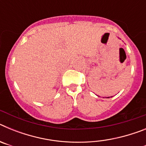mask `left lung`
Masks as SVG:
<instances>
[{
	"label": "left lung",
	"instance_id": "8db88e82",
	"mask_svg": "<svg viewBox=\"0 0 146 146\" xmlns=\"http://www.w3.org/2000/svg\"><path fill=\"white\" fill-rule=\"evenodd\" d=\"M110 97H113V96H110ZM108 98H110V97H108Z\"/></svg>",
	"mask_w": 146,
	"mask_h": 146
}]
</instances>
